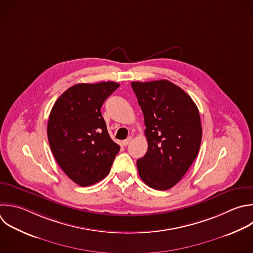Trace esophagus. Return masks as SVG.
Wrapping results in <instances>:
<instances>
[{
    "label": "esophagus",
    "mask_w": 253,
    "mask_h": 253,
    "mask_svg": "<svg viewBox=\"0 0 253 253\" xmlns=\"http://www.w3.org/2000/svg\"><path fill=\"white\" fill-rule=\"evenodd\" d=\"M132 140V136H128L126 139H125V140H123L122 141V144L124 145V146H126L127 144H129L130 143V141Z\"/></svg>",
    "instance_id": "34e87169"
}]
</instances>
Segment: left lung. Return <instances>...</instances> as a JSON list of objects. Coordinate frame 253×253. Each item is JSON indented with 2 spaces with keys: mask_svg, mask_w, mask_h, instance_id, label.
Wrapping results in <instances>:
<instances>
[{
  "mask_svg": "<svg viewBox=\"0 0 253 253\" xmlns=\"http://www.w3.org/2000/svg\"><path fill=\"white\" fill-rule=\"evenodd\" d=\"M144 116L148 149L136 162L150 188L168 190L186 174L202 140L199 110L191 97L167 80L132 82Z\"/></svg>",
  "mask_w": 253,
  "mask_h": 253,
  "instance_id": "1",
  "label": "left lung"
}]
</instances>
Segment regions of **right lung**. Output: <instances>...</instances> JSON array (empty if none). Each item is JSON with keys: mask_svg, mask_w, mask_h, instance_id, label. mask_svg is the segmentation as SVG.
<instances>
[{"mask_svg": "<svg viewBox=\"0 0 253 253\" xmlns=\"http://www.w3.org/2000/svg\"><path fill=\"white\" fill-rule=\"evenodd\" d=\"M119 87L112 81L76 84L52 107L47 124L50 149L64 173L79 186L104 179L120 151L101 113L105 100Z\"/></svg>", "mask_w": 253, "mask_h": 253, "instance_id": "1", "label": "right lung"}]
</instances>
